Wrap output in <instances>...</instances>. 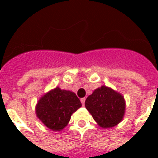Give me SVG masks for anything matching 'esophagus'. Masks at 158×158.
<instances>
[{"label": "esophagus", "instance_id": "esophagus-1", "mask_svg": "<svg viewBox=\"0 0 158 158\" xmlns=\"http://www.w3.org/2000/svg\"><path fill=\"white\" fill-rule=\"evenodd\" d=\"M80 102H81V103H82L83 106H85V98H81V99H80Z\"/></svg>", "mask_w": 158, "mask_h": 158}]
</instances>
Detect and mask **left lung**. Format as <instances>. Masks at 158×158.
Instances as JSON below:
<instances>
[{
	"label": "left lung",
	"mask_w": 158,
	"mask_h": 158,
	"mask_svg": "<svg viewBox=\"0 0 158 158\" xmlns=\"http://www.w3.org/2000/svg\"><path fill=\"white\" fill-rule=\"evenodd\" d=\"M85 106L103 129L118 125L125 113V100L122 94L105 85L95 89L86 98Z\"/></svg>",
	"instance_id": "1"
}]
</instances>
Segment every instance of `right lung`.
<instances>
[{
    "label": "right lung",
    "instance_id": "add662e5",
    "mask_svg": "<svg viewBox=\"0 0 158 158\" xmlns=\"http://www.w3.org/2000/svg\"><path fill=\"white\" fill-rule=\"evenodd\" d=\"M81 106L75 93L56 87L40 98L35 106L36 116L48 129L61 131Z\"/></svg>",
    "mask_w": 158,
    "mask_h": 158
}]
</instances>
